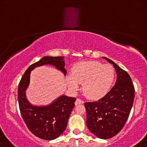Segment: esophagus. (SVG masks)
Returning <instances> with one entry per match:
<instances>
[{"mask_svg":"<svg viewBox=\"0 0 147 147\" xmlns=\"http://www.w3.org/2000/svg\"><path fill=\"white\" fill-rule=\"evenodd\" d=\"M82 103H84V101H83V100L79 99V98L76 99V101H75V105H78L82 104Z\"/></svg>","mask_w":147,"mask_h":147,"instance_id":"34e87169","label":"esophagus"}]
</instances>
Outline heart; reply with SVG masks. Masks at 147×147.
I'll list each match as a JSON object with an SVG mask.
<instances>
[{
  "label": "heart",
  "instance_id": "1",
  "mask_svg": "<svg viewBox=\"0 0 147 147\" xmlns=\"http://www.w3.org/2000/svg\"><path fill=\"white\" fill-rule=\"evenodd\" d=\"M114 76L115 71L111 65L95 61H82L73 67L67 82L73 90L78 89V84H82L85 96L90 99H97L107 94Z\"/></svg>",
  "mask_w": 147,
  "mask_h": 147
}]
</instances>
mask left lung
<instances>
[{
    "label": "left lung",
    "instance_id": "8db88e82",
    "mask_svg": "<svg viewBox=\"0 0 147 147\" xmlns=\"http://www.w3.org/2000/svg\"><path fill=\"white\" fill-rule=\"evenodd\" d=\"M113 65L117 75L115 85L101 99L84 103L90 131L100 139L115 136L126 122L132 108L135 88L131 78L126 71L107 57Z\"/></svg>",
    "mask_w": 147,
    "mask_h": 147
}]
</instances>
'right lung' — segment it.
I'll list each match as a JSON object with an SVG mask.
<instances>
[{
  "label": "right lung",
  "instance_id": "1",
  "mask_svg": "<svg viewBox=\"0 0 147 147\" xmlns=\"http://www.w3.org/2000/svg\"><path fill=\"white\" fill-rule=\"evenodd\" d=\"M63 60L64 56L42 57L26 70L18 85V99L23 119L29 131L44 140H53L64 132L76 98L62 95L50 105L36 107L28 102L25 90L29 86L31 71L35 67L52 65L66 74Z\"/></svg>",
  "mask_w": 147,
  "mask_h": 147
}]
</instances>
